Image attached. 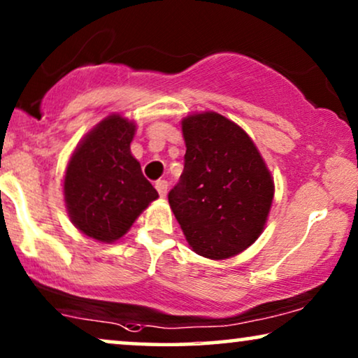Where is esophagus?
<instances>
[{
    "label": "esophagus",
    "instance_id": "1",
    "mask_svg": "<svg viewBox=\"0 0 358 358\" xmlns=\"http://www.w3.org/2000/svg\"><path fill=\"white\" fill-rule=\"evenodd\" d=\"M155 187H156V190H158V194L161 195V197H164V195L168 194V180H164V179L156 180Z\"/></svg>",
    "mask_w": 358,
    "mask_h": 358
}]
</instances>
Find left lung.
Here are the masks:
<instances>
[{
  "instance_id": "obj_1",
  "label": "left lung",
  "mask_w": 358,
  "mask_h": 358,
  "mask_svg": "<svg viewBox=\"0 0 358 358\" xmlns=\"http://www.w3.org/2000/svg\"><path fill=\"white\" fill-rule=\"evenodd\" d=\"M184 171L168 199L185 239L200 256L227 259L256 241L273 182L241 127L215 112L182 120Z\"/></svg>"
}]
</instances>
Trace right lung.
<instances>
[{"instance_id":"1","label":"right lung","mask_w":358,"mask_h":358,"mask_svg":"<svg viewBox=\"0 0 358 358\" xmlns=\"http://www.w3.org/2000/svg\"><path fill=\"white\" fill-rule=\"evenodd\" d=\"M135 125L109 115L86 135L65 174V202L75 227L92 239L112 243L158 199L130 153Z\"/></svg>"}]
</instances>
